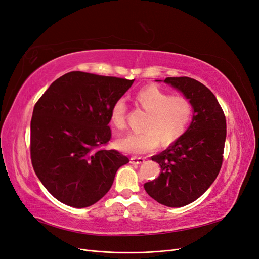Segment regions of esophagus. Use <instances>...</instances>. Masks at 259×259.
<instances>
[{"label": "esophagus", "mask_w": 259, "mask_h": 259, "mask_svg": "<svg viewBox=\"0 0 259 259\" xmlns=\"http://www.w3.org/2000/svg\"><path fill=\"white\" fill-rule=\"evenodd\" d=\"M145 162L144 158H136V156H132L130 159V163L131 164H142Z\"/></svg>", "instance_id": "1"}]
</instances>
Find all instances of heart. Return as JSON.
<instances>
[{
    "label": "heart",
    "instance_id": "heart-1",
    "mask_svg": "<svg viewBox=\"0 0 259 259\" xmlns=\"http://www.w3.org/2000/svg\"><path fill=\"white\" fill-rule=\"evenodd\" d=\"M137 104L149 113L145 124L146 132L128 134L117 138L116 148L130 154H144L154 151L162 142L170 145L182 136L189 125L193 107L185 96H171L169 93L155 85H149L136 95ZM126 101L119 98L110 110V121L116 128L123 130L126 125Z\"/></svg>",
    "mask_w": 259,
    "mask_h": 259
}]
</instances>
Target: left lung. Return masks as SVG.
<instances>
[{
    "label": "left lung",
    "instance_id": "left-lung-1",
    "mask_svg": "<svg viewBox=\"0 0 259 259\" xmlns=\"http://www.w3.org/2000/svg\"><path fill=\"white\" fill-rule=\"evenodd\" d=\"M163 82L191 101L193 116L173 145L152 156V161L160 164L161 173L144 187L160 204L182 207L199 199L221 170L226 117L214 94L199 81L182 76L166 77Z\"/></svg>",
    "mask_w": 259,
    "mask_h": 259
}]
</instances>
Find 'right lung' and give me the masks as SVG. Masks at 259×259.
Returning a JSON list of instances; mask_svg holds the SVG:
<instances>
[{
    "label": "right lung",
    "mask_w": 259,
    "mask_h": 259,
    "mask_svg": "<svg viewBox=\"0 0 259 259\" xmlns=\"http://www.w3.org/2000/svg\"><path fill=\"white\" fill-rule=\"evenodd\" d=\"M134 80L72 71L53 82L34 106L31 161L37 178L64 204L83 208L110 190L128 159L97 150L111 137L110 110Z\"/></svg>",
    "instance_id": "right-lung-1"
}]
</instances>
